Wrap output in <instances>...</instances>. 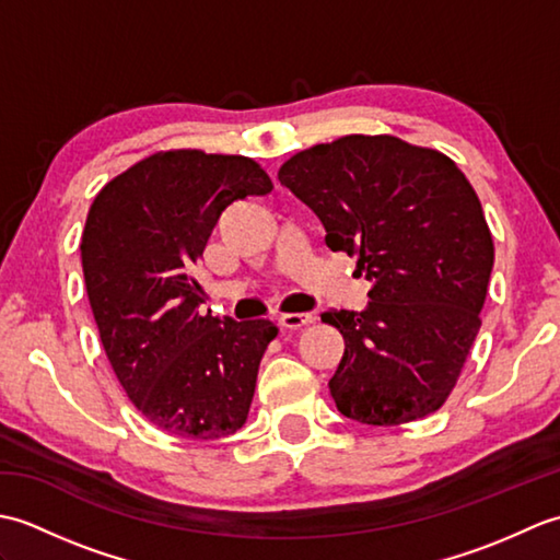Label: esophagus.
<instances>
[{
    "mask_svg": "<svg viewBox=\"0 0 560 560\" xmlns=\"http://www.w3.org/2000/svg\"><path fill=\"white\" fill-rule=\"evenodd\" d=\"M313 323H315V317L311 313H289V315L279 317V325L283 329H303Z\"/></svg>",
    "mask_w": 560,
    "mask_h": 560,
    "instance_id": "34e87169",
    "label": "esophagus"
}]
</instances>
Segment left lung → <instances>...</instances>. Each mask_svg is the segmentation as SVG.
<instances>
[{
	"label": "left lung",
	"mask_w": 560,
	"mask_h": 560,
	"mask_svg": "<svg viewBox=\"0 0 560 560\" xmlns=\"http://www.w3.org/2000/svg\"><path fill=\"white\" fill-rule=\"evenodd\" d=\"M283 187L355 257L373 283L365 311H327L343 337L329 392L359 423L399 425L438 411L481 327L493 237L457 163L389 135H349L299 151Z\"/></svg>",
	"instance_id": "left-lung-1"
}]
</instances>
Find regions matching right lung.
Here are the masks:
<instances>
[{
	"instance_id": "right-lung-1",
	"label": "right lung",
	"mask_w": 560,
	"mask_h": 560,
	"mask_svg": "<svg viewBox=\"0 0 560 560\" xmlns=\"http://www.w3.org/2000/svg\"><path fill=\"white\" fill-rule=\"evenodd\" d=\"M271 187L247 156L173 149L113 177L89 209L81 265L105 355L165 433L217 440L247 421L259 361L279 329L201 313L192 271L223 209Z\"/></svg>"
}]
</instances>
